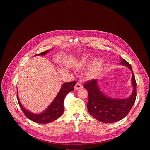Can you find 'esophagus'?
Masks as SVG:
<instances>
[{"label":"esophagus","mask_w":150,"mask_h":150,"mask_svg":"<svg viewBox=\"0 0 150 150\" xmlns=\"http://www.w3.org/2000/svg\"><path fill=\"white\" fill-rule=\"evenodd\" d=\"M82 88H83V85H82V83L80 82H78L75 86V90H78Z\"/></svg>","instance_id":"1"}]
</instances>
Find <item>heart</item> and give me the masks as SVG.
Wrapping results in <instances>:
<instances>
[{
	"instance_id": "1",
	"label": "heart",
	"mask_w": 150,
	"mask_h": 150,
	"mask_svg": "<svg viewBox=\"0 0 150 150\" xmlns=\"http://www.w3.org/2000/svg\"><path fill=\"white\" fill-rule=\"evenodd\" d=\"M91 63V59L90 57L87 55H83L77 62V67L78 68H83L85 67H87L90 65ZM101 62L100 60L96 61L93 66L91 67L88 75L91 77H94L97 76L100 72L101 71Z\"/></svg>"
}]
</instances>
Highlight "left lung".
Listing matches in <instances>:
<instances>
[{"instance_id": "obj_1", "label": "left lung", "mask_w": 150, "mask_h": 150, "mask_svg": "<svg viewBox=\"0 0 150 150\" xmlns=\"http://www.w3.org/2000/svg\"><path fill=\"white\" fill-rule=\"evenodd\" d=\"M121 65L126 66L132 71L133 91L131 97L126 99H113L106 97L100 90L97 79H91L84 84L88 91L87 109L89 113L98 121L103 123H113L123 119L129 113L134 105L137 97V82L131 65L120 57Z\"/></svg>"}]
</instances>
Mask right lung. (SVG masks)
<instances>
[{
    "instance_id": "1",
    "label": "right lung",
    "mask_w": 150,
    "mask_h": 150,
    "mask_svg": "<svg viewBox=\"0 0 150 150\" xmlns=\"http://www.w3.org/2000/svg\"><path fill=\"white\" fill-rule=\"evenodd\" d=\"M48 52L49 50L45 51L39 54H37L35 56L45 55ZM76 83V82L75 81L72 82L64 83L62 85V87L60 91L59 92L58 94L57 95L53 101L48 107V108L42 113L38 115L34 114L24 109L23 105L20 103L17 91V100L18 104L21 110H23L26 117L31 120L38 123H48L52 122V121L56 120L62 115L63 113L64 99H65V96L69 92L74 90V86Z\"/></svg>"
}]
</instances>
